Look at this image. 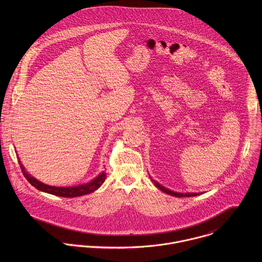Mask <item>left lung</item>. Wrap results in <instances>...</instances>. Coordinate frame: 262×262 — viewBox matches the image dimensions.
I'll use <instances>...</instances> for the list:
<instances>
[{"instance_id": "8db88e82", "label": "left lung", "mask_w": 262, "mask_h": 262, "mask_svg": "<svg viewBox=\"0 0 262 262\" xmlns=\"http://www.w3.org/2000/svg\"><path fill=\"white\" fill-rule=\"evenodd\" d=\"M154 184H155V186H156V187H158L159 189H161L162 191H164L165 193H168V194L173 195V196H179V198H181V196H193V195H198V194H199L198 192H188V193L174 192V191H172V190H169V189H167V188H165V187L160 186V185H159L158 183H156V182H154Z\"/></svg>"}]
</instances>
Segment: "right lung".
<instances>
[{"mask_svg": "<svg viewBox=\"0 0 262 262\" xmlns=\"http://www.w3.org/2000/svg\"><path fill=\"white\" fill-rule=\"evenodd\" d=\"M19 165L21 167V170L24 174V177L26 178V180L33 186L36 187L39 190L44 191V192H48L54 195H58V196H64V198H75V196H80L83 194H88L91 193L93 191H95L96 189H98L99 187L103 185V183L105 182L106 179V173L102 172L101 174H99L95 180H93L91 183L89 184H84V185H80V186H76V187H52V186H47L45 184H42L40 182H38L36 179H34L33 177H31L24 168V166L21 164V161L18 160Z\"/></svg>", "mask_w": 262, "mask_h": 262, "instance_id": "obj_1", "label": "right lung"}]
</instances>
